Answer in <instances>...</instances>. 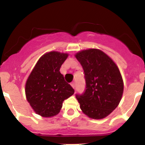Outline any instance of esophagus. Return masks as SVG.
<instances>
[{"instance_id":"obj_1","label":"esophagus","mask_w":145,"mask_h":145,"mask_svg":"<svg viewBox=\"0 0 145 145\" xmlns=\"http://www.w3.org/2000/svg\"><path fill=\"white\" fill-rule=\"evenodd\" d=\"M71 87H73V88H75V83H74V82H71Z\"/></svg>"}]
</instances>
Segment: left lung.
Returning <instances> with one entry per match:
<instances>
[{"label":"left lung","instance_id":"1","mask_svg":"<svg viewBox=\"0 0 145 145\" xmlns=\"http://www.w3.org/2000/svg\"><path fill=\"white\" fill-rule=\"evenodd\" d=\"M76 57L84 70L86 84L83 93L76 94L81 110L91 118H104L121 100L124 85L120 71L99 49L83 50Z\"/></svg>","mask_w":145,"mask_h":145}]
</instances>
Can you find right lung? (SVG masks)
Wrapping results in <instances>:
<instances>
[{"mask_svg": "<svg viewBox=\"0 0 145 145\" xmlns=\"http://www.w3.org/2000/svg\"><path fill=\"white\" fill-rule=\"evenodd\" d=\"M67 54L51 52L39 60L25 85L27 99L35 112L42 117H52L60 112L65 99L74 89L65 80L60 68Z\"/></svg>", "mask_w": 145, "mask_h": 145, "instance_id": "add662e5", "label": "right lung"}]
</instances>
